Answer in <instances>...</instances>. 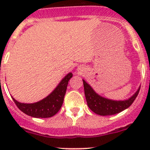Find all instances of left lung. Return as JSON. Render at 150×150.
<instances>
[{
    "label": "left lung",
    "mask_w": 150,
    "mask_h": 150,
    "mask_svg": "<svg viewBox=\"0 0 150 150\" xmlns=\"http://www.w3.org/2000/svg\"><path fill=\"white\" fill-rule=\"evenodd\" d=\"M83 82L88 107L91 111L100 116L114 115L127 109L137 98L140 88V86L139 87L136 92L129 98L125 100H112L98 95L85 79H83Z\"/></svg>",
    "instance_id": "obj_1"
}]
</instances>
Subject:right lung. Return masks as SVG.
Returning a JSON list of instances; mask_svg holds the SVG:
<instances>
[{
  "instance_id": "obj_1",
  "label": "right lung",
  "mask_w": 150,
  "mask_h": 150,
  "mask_svg": "<svg viewBox=\"0 0 150 150\" xmlns=\"http://www.w3.org/2000/svg\"><path fill=\"white\" fill-rule=\"evenodd\" d=\"M73 76L71 72L68 73L60 81L55 89L42 100L35 103H21L12 97L18 108L21 111L34 118H49L53 116L62 107L64 98L66 93L69 79Z\"/></svg>"
}]
</instances>
